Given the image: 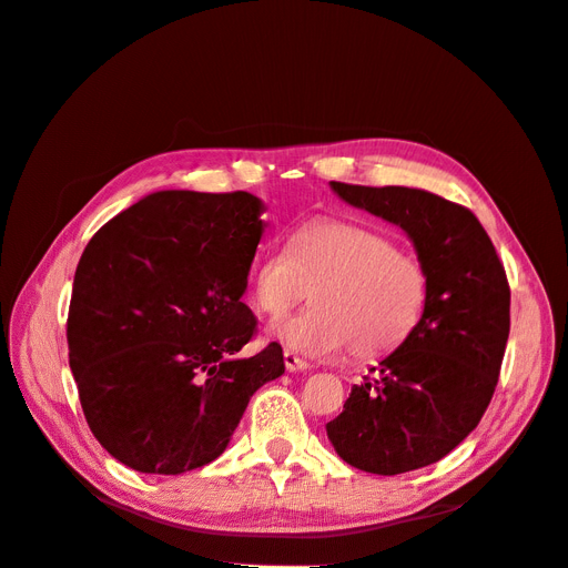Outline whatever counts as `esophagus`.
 <instances>
[{
	"label": "esophagus",
	"instance_id": "esophagus-1",
	"mask_svg": "<svg viewBox=\"0 0 568 568\" xmlns=\"http://www.w3.org/2000/svg\"><path fill=\"white\" fill-rule=\"evenodd\" d=\"M284 365H286L288 372H305V369H311V363H305L303 357H298L296 353H291V351H284Z\"/></svg>",
	"mask_w": 568,
	"mask_h": 568
}]
</instances>
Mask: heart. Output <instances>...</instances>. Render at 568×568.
<instances>
[{
    "label": "heart",
    "mask_w": 568,
    "mask_h": 568,
    "mask_svg": "<svg viewBox=\"0 0 568 568\" xmlns=\"http://www.w3.org/2000/svg\"><path fill=\"white\" fill-rule=\"evenodd\" d=\"M253 301L270 320L286 317L315 288V307L272 329L288 351L338 357L351 346L379 357L415 334L428 277L415 255L388 236L341 220H320L288 244H274L253 265Z\"/></svg>",
    "instance_id": "heart-1"
}]
</instances>
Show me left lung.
Wrapping results in <instances>:
<instances>
[{
	"label": "left lung",
	"instance_id": "1",
	"mask_svg": "<svg viewBox=\"0 0 568 568\" xmlns=\"http://www.w3.org/2000/svg\"><path fill=\"white\" fill-rule=\"evenodd\" d=\"M329 184L409 236L428 298L415 334L351 388L326 436L343 462L369 474L428 467L474 432L495 393L509 336L505 267L464 205L424 189Z\"/></svg>",
	"mask_w": 568,
	"mask_h": 568
}]
</instances>
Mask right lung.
<instances>
[{"instance_id": "obj_1", "label": "right lung", "mask_w": 568, "mask_h": 568, "mask_svg": "<svg viewBox=\"0 0 568 568\" xmlns=\"http://www.w3.org/2000/svg\"><path fill=\"white\" fill-rule=\"evenodd\" d=\"M248 192L168 189L109 220L84 248L68 307V363L94 438L142 474L225 453L251 395L284 374L280 343L242 301L267 222Z\"/></svg>"}]
</instances>
